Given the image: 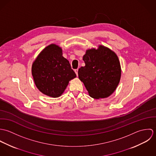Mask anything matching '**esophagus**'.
I'll return each instance as SVG.
<instances>
[{"label":"esophagus","instance_id":"obj_1","mask_svg":"<svg viewBox=\"0 0 156 156\" xmlns=\"http://www.w3.org/2000/svg\"><path fill=\"white\" fill-rule=\"evenodd\" d=\"M74 72L76 73V75L77 76V75H78V69H74Z\"/></svg>","mask_w":156,"mask_h":156}]
</instances>
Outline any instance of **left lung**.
<instances>
[{
    "instance_id": "left-lung-1",
    "label": "left lung",
    "mask_w": 156,
    "mask_h": 156,
    "mask_svg": "<svg viewBox=\"0 0 156 156\" xmlns=\"http://www.w3.org/2000/svg\"><path fill=\"white\" fill-rule=\"evenodd\" d=\"M83 60L85 66L79 69L78 76L89 95L95 99L110 96L116 89L121 74L120 62L116 53L100 45L97 49L87 50Z\"/></svg>"
}]
</instances>
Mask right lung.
<instances>
[{"label":"right lung","mask_w":156,"mask_h":156,"mask_svg":"<svg viewBox=\"0 0 156 156\" xmlns=\"http://www.w3.org/2000/svg\"><path fill=\"white\" fill-rule=\"evenodd\" d=\"M32 74L37 88L45 95L56 98L76 77L62 48L55 44L47 46L32 64Z\"/></svg>","instance_id":"1"}]
</instances>
